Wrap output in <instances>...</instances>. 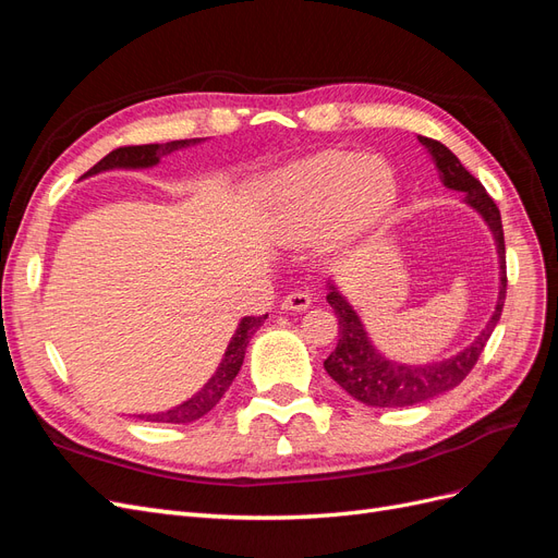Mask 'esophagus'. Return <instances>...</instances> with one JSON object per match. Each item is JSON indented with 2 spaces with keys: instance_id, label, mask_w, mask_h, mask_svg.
I'll list each match as a JSON object with an SVG mask.
<instances>
[{
  "instance_id": "1",
  "label": "esophagus",
  "mask_w": 558,
  "mask_h": 558,
  "mask_svg": "<svg viewBox=\"0 0 558 558\" xmlns=\"http://www.w3.org/2000/svg\"><path fill=\"white\" fill-rule=\"evenodd\" d=\"M310 305H312V295L305 291H293L281 300L283 312H305V310H310Z\"/></svg>"
}]
</instances>
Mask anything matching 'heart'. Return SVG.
I'll list each match as a JSON object with an SVG mask.
<instances>
[{"label": "heart", "instance_id": "obj_1", "mask_svg": "<svg viewBox=\"0 0 558 558\" xmlns=\"http://www.w3.org/2000/svg\"><path fill=\"white\" fill-rule=\"evenodd\" d=\"M398 181L377 156L320 150L275 170L265 181L269 230L281 242H305L324 230L340 248L379 223L396 205Z\"/></svg>", "mask_w": 558, "mask_h": 558}]
</instances>
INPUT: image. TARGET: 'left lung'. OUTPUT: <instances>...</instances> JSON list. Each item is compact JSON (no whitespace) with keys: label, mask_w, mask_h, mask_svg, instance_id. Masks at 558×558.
Instances as JSON below:
<instances>
[{"label":"left lung","mask_w":558,"mask_h":558,"mask_svg":"<svg viewBox=\"0 0 558 558\" xmlns=\"http://www.w3.org/2000/svg\"><path fill=\"white\" fill-rule=\"evenodd\" d=\"M418 142L428 150L445 189L463 193L465 205L482 216V221L492 232L498 253V298L494 314L488 316L482 332L468 347L456 351L453 356L430 363H400L386 359L375 342L369 340L359 312L353 310L351 302L340 291V286L330 277L326 281V300L335 310L337 320H340V342L326 359L324 367L353 400L369 404V408H410V404L433 400L459 386L470 369L475 367L488 337H492L500 320L505 291H508L502 221L496 202L486 195L484 185L465 170L461 160L445 144L428 137H418Z\"/></svg>","instance_id":"8db88e82"}]
</instances>
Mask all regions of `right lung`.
I'll return each instance as SVG.
<instances>
[{"mask_svg": "<svg viewBox=\"0 0 558 558\" xmlns=\"http://www.w3.org/2000/svg\"><path fill=\"white\" fill-rule=\"evenodd\" d=\"M199 142H205V140H179V142H167V144H144V146L116 148L109 156L99 160L93 170L83 174V179L102 174L109 170H146V167H156L160 162V158L174 154V150L197 146ZM265 318H267V314L240 318L238 330H234V335L230 337V344L223 353L221 363H218L216 373L207 379V384L202 386L195 396L183 400L172 410L156 412V414H140V418L150 421V424H191V421H197L207 412H211L216 408V402L226 396L234 377H238L240 367L244 363L248 340L265 324Z\"/></svg>", "mask_w": 558, "mask_h": 558, "instance_id": "obj_1", "label": "right lung"}]
</instances>
